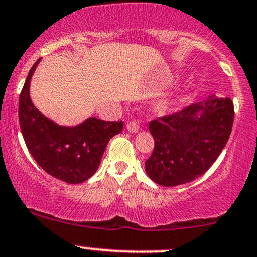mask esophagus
Wrapping results in <instances>:
<instances>
[{
  "mask_svg": "<svg viewBox=\"0 0 257 257\" xmlns=\"http://www.w3.org/2000/svg\"><path fill=\"white\" fill-rule=\"evenodd\" d=\"M126 129L131 133H137L139 131V123L137 120H131V122H128V124H126Z\"/></svg>",
  "mask_w": 257,
  "mask_h": 257,
  "instance_id": "esophagus-1",
  "label": "esophagus"
}]
</instances>
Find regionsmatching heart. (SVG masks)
<instances>
[{"instance_id":"obj_1","label":"heart","mask_w":257,"mask_h":257,"mask_svg":"<svg viewBox=\"0 0 257 257\" xmlns=\"http://www.w3.org/2000/svg\"><path fill=\"white\" fill-rule=\"evenodd\" d=\"M163 105H167V102H165V103H163Z\"/></svg>"}]
</instances>
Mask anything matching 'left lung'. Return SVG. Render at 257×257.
Here are the masks:
<instances>
[{"label": "left lung", "instance_id": "obj_1", "mask_svg": "<svg viewBox=\"0 0 257 257\" xmlns=\"http://www.w3.org/2000/svg\"><path fill=\"white\" fill-rule=\"evenodd\" d=\"M233 122L234 105L229 97H211L151 120L149 131L155 148L145 161L148 176L162 187L199 178L223 150Z\"/></svg>", "mask_w": 257, "mask_h": 257}]
</instances>
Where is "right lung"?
I'll use <instances>...</instances> for the list:
<instances>
[{
  "label": "right lung",
  "mask_w": 257,
  "mask_h": 257,
  "mask_svg": "<svg viewBox=\"0 0 257 257\" xmlns=\"http://www.w3.org/2000/svg\"><path fill=\"white\" fill-rule=\"evenodd\" d=\"M40 58L29 70L19 95V124L25 145L38 165L50 176L69 184L89 179L100 166L109 139L123 129V122L89 118L74 128L58 126L44 117L29 96L30 79Z\"/></svg>",
  "instance_id": "1"
}]
</instances>
